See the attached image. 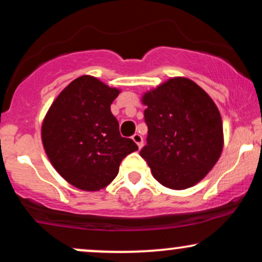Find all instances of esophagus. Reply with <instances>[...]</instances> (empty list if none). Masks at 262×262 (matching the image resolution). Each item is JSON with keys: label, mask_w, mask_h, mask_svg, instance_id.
<instances>
[{"label": "esophagus", "mask_w": 262, "mask_h": 262, "mask_svg": "<svg viewBox=\"0 0 262 262\" xmlns=\"http://www.w3.org/2000/svg\"><path fill=\"white\" fill-rule=\"evenodd\" d=\"M132 139L134 140V143L138 145V146H139V149H141V146H143V144H144V139H143V137H141L140 134H138V133H135L133 137H132Z\"/></svg>", "instance_id": "esophagus-1"}]
</instances>
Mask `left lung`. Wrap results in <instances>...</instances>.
<instances>
[{"instance_id": "obj_1", "label": "left lung", "mask_w": 262, "mask_h": 262, "mask_svg": "<svg viewBox=\"0 0 262 262\" xmlns=\"http://www.w3.org/2000/svg\"><path fill=\"white\" fill-rule=\"evenodd\" d=\"M141 101L149 130L140 156L165 187H193L212 169L223 149L215 102L193 80L181 77L145 93Z\"/></svg>"}]
</instances>
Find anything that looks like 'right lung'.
<instances>
[{
	"label": "right lung",
	"mask_w": 262,
	"mask_h": 262,
	"mask_svg": "<svg viewBox=\"0 0 262 262\" xmlns=\"http://www.w3.org/2000/svg\"><path fill=\"white\" fill-rule=\"evenodd\" d=\"M119 90L81 75L61 91L47 111L41 139L52 166L69 184L86 191L107 187L122 160L138 145L119 133L111 103Z\"/></svg>",
	"instance_id": "1"
}]
</instances>
